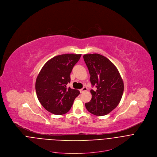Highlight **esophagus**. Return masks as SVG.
I'll return each instance as SVG.
<instances>
[{
  "instance_id": "34e87169",
  "label": "esophagus",
  "mask_w": 157,
  "mask_h": 157,
  "mask_svg": "<svg viewBox=\"0 0 157 157\" xmlns=\"http://www.w3.org/2000/svg\"><path fill=\"white\" fill-rule=\"evenodd\" d=\"M87 90H88V88H87L86 87H83L82 89L80 90V92H81V93H83V92H84L86 91Z\"/></svg>"
}]
</instances>
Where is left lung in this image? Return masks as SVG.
I'll use <instances>...</instances> for the list:
<instances>
[{
    "label": "left lung",
    "mask_w": 157,
    "mask_h": 157,
    "mask_svg": "<svg viewBox=\"0 0 157 157\" xmlns=\"http://www.w3.org/2000/svg\"><path fill=\"white\" fill-rule=\"evenodd\" d=\"M88 68L90 81L96 90H90L92 98L85 103L87 110L97 116H103L113 110L119 104L124 90L122 78L116 67L99 54L83 56Z\"/></svg>",
    "instance_id": "left-lung-1"
}]
</instances>
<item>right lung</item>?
I'll return each instance as SVG.
<instances>
[{"mask_svg": "<svg viewBox=\"0 0 157 157\" xmlns=\"http://www.w3.org/2000/svg\"><path fill=\"white\" fill-rule=\"evenodd\" d=\"M81 54H65L48 60L40 71L36 82L39 101L46 110L55 115H63L71 108L80 94L77 90L67 88L70 74Z\"/></svg>", "mask_w": 157, "mask_h": 157, "instance_id": "add662e5", "label": "right lung"}]
</instances>
